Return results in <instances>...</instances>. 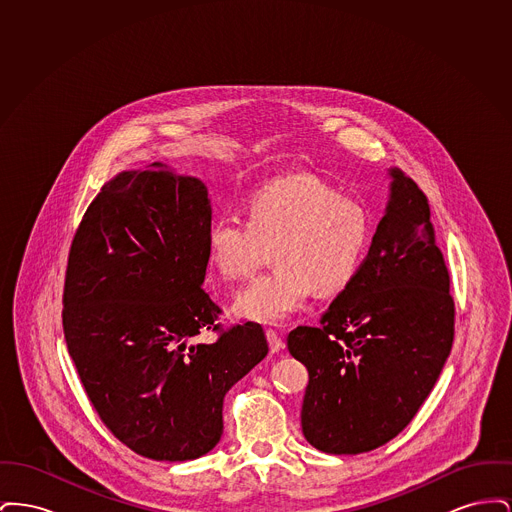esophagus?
I'll return each instance as SVG.
<instances>
[{
  "instance_id": "1",
  "label": "esophagus",
  "mask_w": 512,
  "mask_h": 512,
  "mask_svg": "<svg viewBox=\"0 0 512 512\" xmlns=\"http://www.w3.org/2000/svg\"><path fill=\"white\" fill-rule=\"evenodd\" d=\"M265 334H267L268 347H270V351H272V353H278V351H282V349H284V340L280 338V334H278V332H274V330H267Z\"/></svg>"
}]
</instances>
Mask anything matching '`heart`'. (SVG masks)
Here are the masks:
<instances>
[{"label": "heart", "instance_id": "1", "mask_svg": "<svg viewBox=\"0 0 512 512\" xmlns=\"http://www.w3.org/2000/svg\"><path fill=\"white\" fill-rule=\"evenodd\" d=\"M370 244L365 207L311 174L284 176L247 199V220L224 217L207 230V251L220 276L249 278L274 249L276 270L236 295V317L284 324L315 290L340 292L357 276Z\"/></svg>", "mask_w": 512, "mask_h": 512}]
</instances>
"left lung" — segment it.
<instances>
[{
	"instance_id": "8db88e82",
	"label": "left lung",
	"mask_w": 512,
	"mask_h": 512,
	"mask_svg": "<svg viewBox=\"0 0 512 512\" xmlns=\"http://www.w3.org/2000/svg\"><path fill=\"white\" fill-rule=\"evenodd\" d=\"M390 201L353 282L320 326H297L288 349L309 370L301 428L330 455H357L395 438L426 401L455 336L449 272L430 205L390 169Z\"/></svg>"
}]
</instances>
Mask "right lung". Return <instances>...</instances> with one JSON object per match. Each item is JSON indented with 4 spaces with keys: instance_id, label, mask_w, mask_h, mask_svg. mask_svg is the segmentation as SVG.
Wrapping results in <instances>:
<instances>
[{
    "instance_id": "add662e5",
    "label": "right lung",
    "mask_w": 512,
    "mask_h": 512,
    "mask_svg": "<svg viewBox=\"0 0 512 512\" xmlns=\"http://www.w3.org/2000/svg\"><path fill=\"white\" fill-rule=\"evenodd\" d=\"M207 186L163 163L119 172L74 234L63 330L101 422L134 453L192 461L222 436L226 391L268 353L259 324L215 343L219 305L203 290L211 226Z\"/></svg>"
}]
</instances>
